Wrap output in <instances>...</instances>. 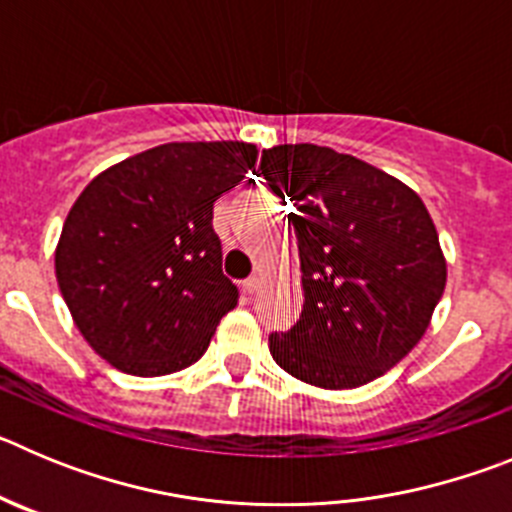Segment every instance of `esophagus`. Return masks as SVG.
Returning <instances> with one entry per match:
<instances>
[{
    "instance_id": "1",
    "label": "esophagus",
    "mask_w": 512,
    "mask_h": 512,
    "mask_svg": "<svg viewBox=\"0 0 512 512\" xmlns=\"http://www.w3.org/2000/svg\"><path fill=\"white\" fill-rule=\"evenodd\" d=\"M261 289V277L259 274H253V277H248L246 282H243V292H248V295H256Z\"/></svg>"
}]
</instances>
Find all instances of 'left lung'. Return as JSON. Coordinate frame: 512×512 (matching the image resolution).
I'll return each instance as SVG.
<instances>
[{"mask_svg": "<svg viewBox=\"0 0 512 512\" xmlns=\"http://www.w3.org/2000/svg\"><path fill=\"white\" fill-rule=\"evenodd\" d=\"M300 248V320L271 333L284 372L323 390H354L402 361L431 325L446 287L436 225L395 176L333 148L295 143L261 153Z\"/></svg>", "mask_w": 512, "mask_h": 512, "instance_id": "obj_1", "label": "left lung"}]
</instances>
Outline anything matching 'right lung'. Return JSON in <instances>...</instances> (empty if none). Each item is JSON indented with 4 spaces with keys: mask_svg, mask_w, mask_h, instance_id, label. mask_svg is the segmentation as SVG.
<instances>
[{
    "mask_svg": "<svg viewBox=\"0 0 512 512\" xmlns=\"http://www.w3.org/2000/svg\"><path fill=\"white\" fill-rule=\"evenodd\" d=\"M243 140L164 143L84 187L56 246V279L89 346L115 369L161 377L200 359L238 305L212 205L256 166Z\"/></svg>",
    "mask_w": 512,
    "mask_h": 512,
    "instance_id": "add662e5",
    "label": "right lung"
}]
</instances>
